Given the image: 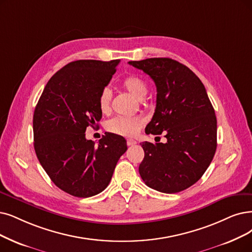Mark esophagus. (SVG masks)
Returning a JSON list of instances; mask_svg holds the SVG:
<instances>
[{
    "instance_id": "34e87169",
    "label": "esophagus",
    "mask_w": 252,
    "mask_h": 252,
    "mask_svg": "<svg viewBox=\"0 0 252 252\" xmlns=\"http://www.w3.org/2000/svg\"><path fill=\"white\" fill-rule=\"evenodd\" d=\"M135 144H136V142H135L134 139H132V138H128L127 139V146H133Z\"/></svg>"
}]
</instances>
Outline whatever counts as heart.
<instances>
[{
	"mask_svg": "<svg viewBox=\"0 0 252 252\" xmlns=\"http://www.w3.org/2000/svg\"><path fill=\"white\" fill-rule=\"evenodd\" d=\"M122 87L133 97L143 100L148 93V85L143 78L136 75H129L122 80ZM112 91L108 88H103L98 95V107L100 112L107 114L110 112L112 104ZM144 125V119L139 116L134 117H116L106 123V129L109 132L119 135L131 136L138 132Z\"/></svg>",
	"mask_w": 252,
	"mask_h": 252,
	"instance_id": "b5f03b06",
	"label": "heart"
}]
</instances>
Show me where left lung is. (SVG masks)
<instances>
[{
    "mask_svg": "<svg viewBox=\"0 0 252 252\" xmlns=\"http://www.w3.org/2000/svg\"><path fill=\"white\" fill-rule=\"evenodd\" d=\"M154 80L156 108L147 134L165 133L166 143L140 144L145 157L138 172L146 185L177 193L196 183L217 147V120L205 86L191 70L169 58L130 61Z\"/></svg>",
    "mask_w": 252,
    "mask_h": 252,
    "instance_id": "8db88e82",
    "label": "left lung"
}]
</instances>
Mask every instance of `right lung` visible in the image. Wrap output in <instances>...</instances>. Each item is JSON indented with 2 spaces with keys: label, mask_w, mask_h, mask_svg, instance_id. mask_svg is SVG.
<instances>
[{
  "label": "right lung",
  "mask_w": 252,
  "mask_h": 252,
  "mask_svg": "<svg viewBox=\"0 0 252 252\" xmlns=\"http://www.w3.org/2000/svg\"><path fill=\"white\" fill-rule=\"evenodd\" d=\"M120 60H78L48 80L35 107L34 148L40 164L55 185L77 197H90L110 182L126 139L105 133L99 143L86 129L102 117L98 95L115 74Z\"/></svg>",
  "instance_id": "obj_1"
}]
</instances>
